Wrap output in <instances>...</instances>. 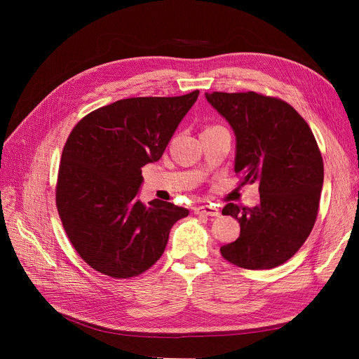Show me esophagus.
<instances>
[{
    "mask_svg": "<svg viewBox=\"0 0 359 359\" xmlns=\"http://www.w3.org/2000/svg\"><path fill=\"white\" fill-rule=\"evenodd\" d=\"M194 214L206 215V217H219L220 210L214 205H199V206H196V208H194Z\"/></svg>",
    "mask_w": 359,
    "mask_h": 359,
    "instance_id": "1",
    "label": "esophagus"
}]
</instances>
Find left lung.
I'll return each instance as SVG.
<instances>
[{
    "instance_id": "obj_1",
    "label": "left lung",
    "mask_w": 359,
    "mask_h": 359,
    "mask_svg": "<svg viewBox=\"0 0 359 359\" xmlns=\"http://www.w3.org/2000/svg\"><path fill=\"white\" fill-rule=\"evenodd\" d=\"M205 97L233 130L241 186L256 182L260 193L253 208L232 202L223 208L241 233L220 248L222 256L245 269L276 268L298 252L316 222L323 184L316 139L306 119L276 97L253 91Z\"/></svg>"
}]
</instances>
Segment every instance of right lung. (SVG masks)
Masks as SVG:
<instances>
[{"label": "right lung", "mask_w": 359, "mask_h": 359, "mask_svg": "<svg viewBox=\"0 0 359 359\" xmlns=\"http://www.w3.org/2000/svg\"><path fill=\"white\" fill-rule=\"evenodd\" d=\"M199 91L133 97L93 111L62 149L57 210L72 245L99 273L130 278L163 255L172 226L189 210L137 199L142 168L160 160Z\"/></svg>", "instance_id": "add662e5"}]
</instances>
